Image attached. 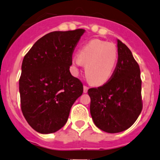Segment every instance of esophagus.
<instances>
[{
	"mask_svg": "<svg viewBox=\"0 0 160 160\" xmlns=\"http://www.w3.org/2000/svg\"><path fill=\"white\" fill-rule=\"evenodd\" d=\"M88 87H87V86H83V93H87V91H88Z\"/></svg>",
	"mask_w": 160,
	"mask_h": 160,
	"instance_id": "esophagus-1",
	"label": "esophagus"
}]
</instances>
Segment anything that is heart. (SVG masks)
Returning <instances> with one entry per match:
<instances>
[{
    "mask_svg": "<svg viewBox=\"0 0 160 160\" xmlns=\"http://www.w3.org/2000/svg\"><path fill=\"white\" fill-rule=\"evenodd\" d=\"M118 60V51L113 43L93 40L82 47L71 62L73 73L85 65V73L93 85L100 86L112 78Z\"/></svg>",
    "mask_w": 160,
    "mask_h": 160,
    "instance_id": "b5f03b06",
    "label": "heart"
}]
</instances>
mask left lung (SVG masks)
<instances>
[{
  "instance_id": "left-lung-1",
  "label": "left lung",
  "mask_w": 160,
  "mask_h": 160,
  "mask_svg": "<svg viewBox=\"0 0 160 160\" xmlns=\"http://www.w3.org/2000/svg\"><path fill=\"white\" fill-rule=\"evenodd\" d=\"M117 41L118 61L112 78L102 87L88 90L94 124L109 133L129 128L142 108L139 67L130 50Z\"/></svg>"
}]
</instances>
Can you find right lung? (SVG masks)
<instances>
[{"mask_svg":"<svg viewBox=\"0 0 160 160\" xmlns=\"http://www.w3.org/2000/svg\"><path fill=\"white\" fill-rule=\"evenodd\" d=\"M85 30L53 31L40 38L23 58L19 80L21 110L37 132L49 134L66 124L83 91L70 72L72 54Z\"/></svg>","mask_w":160,"mask_h":160,"instance_id":"1","label":"right lung"}]
</instances>
